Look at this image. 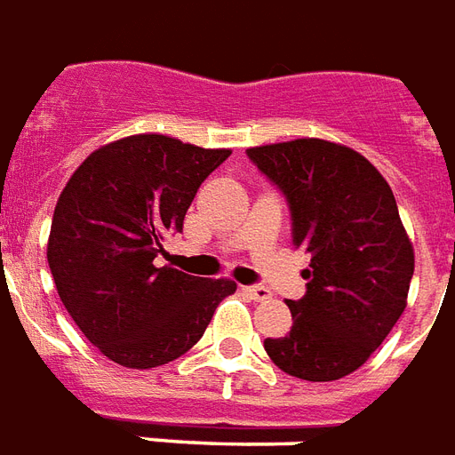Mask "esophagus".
I'll list each match as a JSON object with an SVG mask.
<instances>
[{"label": "esophagus", "instance_id": "esophagus-1", "mask_svg": "<svg viewBox=\"0 0 455 455\" xmlns=\"http://www.w3.org/2000/svg\"><path fill=\"white\" fill-rule=\"evenodd\" d=\"M243 291L251 296L253 301H270V299H272L270 289L260 287V284H258V287H243Z\"/></svg>", "mask_w": 455, "mask_h": 455}]
</instances>
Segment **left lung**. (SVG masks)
I'll return each mask as SVG.
<instances>
[{"instance_id":"left-lung-1","label":"left lung","mask_w":455,"mask_h":455,"mask_svg":"<svg viewBox=\"0 0 455 455\" xmlns=\"http://www.w3.org/2000/svg\"><path fill=\"white\" fill-rule=\"evenodd\" d=\"M248 156L287 195L294 245L311 258L306 296L287 301L291 331L265 339V352L289 376L338 381L407 306L415 248L393 190L359 151L328 140L262 144Z\"/></svg>"}]
</instances>
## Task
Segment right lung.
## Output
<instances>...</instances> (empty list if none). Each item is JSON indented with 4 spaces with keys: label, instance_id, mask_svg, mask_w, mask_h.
I'll return each instance as SVG.
<instances>
[{
    "label": "right lung",
    "instance_id": "1",
    "mask_svg": "<svg viewBox=\"0 0 455 455\" xmlns=\"http://www.w3.org/2000/svg\"><path fill=\"white\" fill-rule=\"evenodd\" d=\"M228 154L166 134H130L91 151L60 193L50 272L72 321L110 362L127 369L173 362L236 291L234 279L154 262L164 238L183 228L202 180Z\"/></svg>",
    "mask_w": 455,
    "mask_h": 455
}]
</instances>
